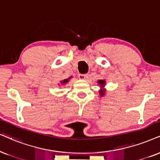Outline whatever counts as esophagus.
Listing matches in <instances>:
<instances>
[{
  "label": "esophagus",
  "mask_w": 160,
  "mask_h": 160,
  "mask_svg": "<svg viewBox=\"0 0 160 160\" xmlns=\"http://www.w3.org/2000/svg\"><path fill=\"white\" fill-rule=\"evenodd\" d=\"M78 76H79V78L82 79V80H85V79H86L87 78H88V74H80Z\"/></svg>",
  "instance_id": "1"
}]
</instances>
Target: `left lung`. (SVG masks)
Wrapping results in <instances>:
<instances>
[{
    "label": "left lung",
    "instance_id": "8db88e82",
    "mask_svg": "<svg viewBox=\"0 0 160 160\" xmlns=\"http://www.w3.org/2000/svg\"><path fill=\"white\" fill-rule=\"evenodd\" d=\"M98 82L101 87V89L100 90V96H104L105 91H106V90L104 89L103 87L105 86V84H106V81H105V80H98Z\"/></svg>",
    "mask_w": 160,
    "mask_h": 160
}]
</instances>
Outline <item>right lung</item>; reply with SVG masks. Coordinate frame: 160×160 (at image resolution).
<instances>
[{"label": "right lung", "mask_w": 160, "mask_h": 160, "mask_svg": "<svg viewBox=\"0 0 160 160\" xmlns=\"http://www.w3.org/2000/svg\"><path fill=\"white\" fill-rule=\"evenodd\" d=\"M70 78H68V79H65V80H62V81H61V83H62V84H65V83H67V82H68V80H70Z\"/></svg>", "instance_id": "add662e5"}]
</instances>
